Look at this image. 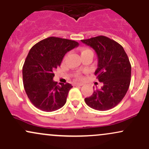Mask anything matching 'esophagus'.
I'll use <instances>...</instances> for the list:
<instances>
[{"label": "esophagus", "instance_id": "esophagus-1", "mask_svg": "<svg viewBox=\"0 0 149 149\" xmlns=\"http://www.w3.org/2000/svg\"><path fill=\"white\" fill-rule=\"evenodd\" d=\"M84 85L83 83H74V85H78V86H83Z\"/></svg>", "mask_w": 149, "mask_h": 149}]
</instances>
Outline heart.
Segmentation results:
<instances>
[{
  "label": "heart",
  "instance_id": "1",
  "mask_svg": "<svg viewBox=\"0 0 149 149\" xmlns=\"http://www.w3.org/2000/svg\"><path fill=\"white\" fill-rule=\"evenodd\" d=\"M89 52H92L91 49L86 48V47H84V48H83L81 49V54H85V53H87ZM76 78H80V77H81V75H80V73H77L76 74Z\"/></svg>",
  "mask_w": 149,
  "mask_h": 149
}]
</instances>
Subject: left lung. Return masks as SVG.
I'll list each match as a JSON object with an SVG mask.
<instances>
[{"label":"left lung","instance_id":"left-lung-1","mask_svg":"<svg viewBox=\"0 0 149 149\" xmlns=\"http://www.w3.org/2000/svg\"><path fill=\"white\" fill-rule=\"evenodd\" d=\"M91 47L98 58L95 74L103 83L85 99L88 107L97 111H107L117 106L127 93L131 78V64L123 47L109 38L100 36L81 40Z\"/></svg>","mask_w":149,"mask_h":149}]
</instances>
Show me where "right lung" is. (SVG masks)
Returning a JSON list of instances; mask_svg holds the SVG:
<instances>
[{
	"mask_svg": "<svg viewBox=\"0 0 149 149\" xmlns=\"http://www.w3.org/2000/svg\"><path fill=\"white\" fill-rule=\"evenodd\" d=\"M74 40L49 37L31 47L22 68L27 96L38 109L46 112L58 110L66 104L72 85L53 80V71L60 66L66 52L78 47Z\"/></svg>",
	"mask_w": 149,
	"mask_h": 149,
	"instance_id": "right-lung-1",
	"label": "right lung"
}]
</instances>
